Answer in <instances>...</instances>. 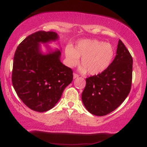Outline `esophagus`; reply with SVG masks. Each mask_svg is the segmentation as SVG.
Instances as JSON below:
<instances>
[{"mask_svg": "<svg viewBox=\"0 0 147 147\" xmlns=\"http://www.w3.org/2000/svg\"><path fill=\"white\" fill-rule=\"evenodd\" d=\"M78 77H79V75H78V74H76V73L73 74V78H74V79H75V78H78Z\"/></svg>", "mask_w": 147, "mask_h": 147, "instance_id": "34e87169", "label": "esophagus"}]
</instances>
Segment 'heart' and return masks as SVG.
<instances>
[{"mask_svg": "<svg viewBox=\"0 0 147 147\" xmlns=\"http://www.w3.org/2000/svg\"><path fill=\"white\" fill-rule=\"evenodd\" d=\"M66 63L69 67L78 65L81 58L82 65L79 71L82 74L97 75L105 71L113 61L115 54L112 44L97 39L78 41L74 49L68 45L65 49Z\"/></svg>", "mask_w": 147, "mask_h": 147, "instance_id": "obj_1", "label": "heart"}]
</instances>
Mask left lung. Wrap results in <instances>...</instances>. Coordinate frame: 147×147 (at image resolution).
<instances>
[{"label":"left lung","instance_id":"1","mask_svg":"<svg viewBox=\"0 0 147 147\" xmlns=\"http://www.w3.org/2000/svg\"><path fill=\"white\" fill-rule=\"evenodd\" d=\"M116 54L105 71L86 78L82 100L93 115L104 116L111 113L123 102L130 91L133 59L120 39Z\"/></svg>","mask_w":147,"mask_h":147}]
</instances>
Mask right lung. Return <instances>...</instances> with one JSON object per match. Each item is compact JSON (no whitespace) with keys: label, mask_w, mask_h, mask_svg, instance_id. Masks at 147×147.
Returning <instances> with one entry per match:
<instances>
[{"label":"right lung","mask_w":147,"mask_h":147,"mask_svg":"<svg viewBox=\"0 0 147 147\" xmlns=\"http://www.w3.org/2000/svg\"><path fill=\"white\" fill-rule=\"evenodd\" d=\"M58 39L56 32H35L19 44L14 55L13 88L26 106L38 112L54 107L73 81V71L61 62V50L45 45L47 53L41 51V44Z\"/></svg>","instance_id":"1"}]
</instances>
